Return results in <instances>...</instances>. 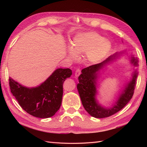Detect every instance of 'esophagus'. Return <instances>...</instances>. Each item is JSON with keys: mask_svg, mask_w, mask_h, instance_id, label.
Instances as JSON below:
<instances>
[{"mask_svg": "<svg viewBox=\"0 0 147 147\" xmlns=\"http://www.w3.org/2000/svg\"><path fill=\"white\" fill-rule=\"evenodd\" d=\"M81 74V70L80 69H77L75 71V77H78Z\"/></svg>", "mask_w": 147, "mask_h": 147, "instance_id": "1", "label": "esophagus"}]
</instances>
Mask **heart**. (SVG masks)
<instances>
[{"mask_svg":"<svg viewBox=\"0 0 147 147\" xmlns=\"http://www.w3.org/2000/svg\"><path fill=\"white\" fill-rule=\"evenodd\" d=\"M72 50L69 56L72 60H77L78 56L85 55L86 60L91 63H97L108 54L111 43L94 32L80 33L75 35L72 41Z\"/></svg>","mask_w":147,"mask_h":147,"instance_id":"b5f03b06","label":"heart"}]
</instances>
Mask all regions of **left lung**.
<instances>
[{"mask_svg": "<svg viewBox=\"0 0 147 147\" xmlns=\"http://www.w3.org/2000/svg\"><path fill=\"white\" fill-rule=\"evenodd\" d=\"M118 54L110 56L104 61L99 64L92 65L82 69V74L78 77L79 83L77 84V90L84 109L91 116L97 118H106L111 116L121 110L132 99L134 94V87L137 77V72L132 74L130 82L126 86L123 92L120 94L118 100L111 108H104L100 105L96 99V79L99 71L109 62L115 59ZM131 63L134 66L138 65V60L134 57H131Z\"/></svg>", "mask_w": 147, "mask_h": 147, "instance_id": "left-lung-1", "label": "left lung"}]
</instances>
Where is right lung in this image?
Listing matches in <instances>:
<instances>
[{
	"mask_svg": "<svg viewBox=\"0 0 147 147\" xmlns=\"http://www.w3.org/2000/svg\"><path fill=\"white\" fill-rule=\"evenodd\" d=\"M70 69H57L45 82L35 88L22 86L10 77L11 92L26 112L35 117H53L60 108L63 83L72 75Z\"/></svg>",
	"mask_w": 147,
	"mask_h": 147,
	"instance_id": "right-lung-1",
	"label": "right lung"
}]
</instances>
